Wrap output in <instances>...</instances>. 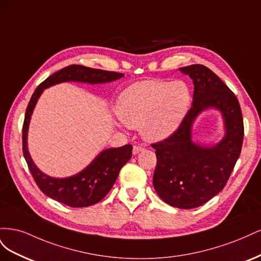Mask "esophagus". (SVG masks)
Returning a JSON list of instances; mask_svg holds the SVG:
<instances>
[{"label": "esophagus", "mask_w": 261, "mask_h": 261, "mask_svg": "<svg viewBox=\"0 0 261 261\" xmlns=\"http://www.w3.org/2000/svg\"><path fill=\"white\" fill-rule=\"evenodd\" d=\"M143 150H144V147L135 145V146L133 147V154H137V153H139L140 151H143Z\"/></svg>", "instance_id": "34e87169"}]
</instances>
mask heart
<instances>
[{"mask_svg":"<svg viewBox=\"0 0 261 261\" xmlns=\"http://www.w3.org/2000/svg\"><path fill=\"white\" fill-rule=\"evenodd\" d=\"M191 103L192 91L183 81H143L120 94L116 112L128 127H140L146 140L160 141L180 127Z\"/></svg>","mask_w":261,"mask_h":261,"instance_id":"heart-1","label":"heart"}]
</instances>
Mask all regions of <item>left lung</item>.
<instances>
[{"mask_svg": "<svg viewBox=\"0 0 261 261\" xmlns=\"http://www.w3.org/2000/svg\"><path fill=\"white\" fill-rule=\"evenodd\" d=\"M179 70L193 81V105L172 136L151 145L156 155L152 184L164 202L192 209L224 188L241 154L244 124L238 98L211 69L193 64ZM208 108L223 115L226 133L218 144L204 146L192 141L191 130L196 116Z\"/></svg>", "mask_w": 261, "mask_h": 261, "instance_id": "1", "label": "left lung"}]
</instances>
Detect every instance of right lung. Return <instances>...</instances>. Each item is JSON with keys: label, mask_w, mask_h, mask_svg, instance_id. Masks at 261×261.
<instances>
[{"label": "right lung", "mask_w": 261, "mask_h": 261, "mask_svg": "<svg viewBox=\"0 0 261 261\" xmlns=\"http://www.w3.org/2000/svg\"><path fill=\"white\" fill-rule=\"evenodd\" d=\"M123 76L124 74L109 70L69 65L49 76L37 87L28 103L22 125V152L38 187L50 198L73 208L89 207L99 202L111 191L118 173L132 158L133 147L125 145L120 148L106 149L94 158L88 167L73 176L57 178L44 174L31 159L27 145L30 118L41 93L49 87L61 83L106 84L120 80Z\"/></svg>", "instance_id": "obj_1"}]
</instances>
